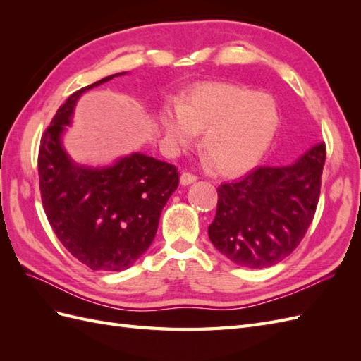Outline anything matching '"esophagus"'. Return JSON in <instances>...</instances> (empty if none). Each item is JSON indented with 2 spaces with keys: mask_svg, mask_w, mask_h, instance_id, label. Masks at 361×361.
<instances>
[{
  "mask_svg": "<svg viewBox=\"0 0 361 361\" xmlns=\"http://www.w3.org/2000/svg\"><path fill=\"white\" fill-rule=\"evenodd\" d=\"M195 180H197V176H195V174H192V173H190V171H183L180 174V183L182 185H190Z\"/></svg>",
  "mask_w": 361,
  "mask_h": 361,
  "instance_id": "34e87169",
  "label": "esophagus"
}]
</instances>
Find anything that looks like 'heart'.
Masks as SVG:
<instances>
[{"label": "heart", "instance_id": "obj_1", "mask_svg": "<svg viewBox=\"0 0 361 361\" xmlns=\"http://www.w3.org/2000/svg\"><path fill=\"white\" fill-rule=\"evenodd\" d=\"M159 122L173 146L188 147L203 130V147L223 174L248 171L265 157L280 126V110L268 93L207 82L191 89L180 105L162 108Z\"/></svg>", "mask_w": 361, "mask_h": 361}]
</instances>
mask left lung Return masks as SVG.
<instances>
[{
    "label": "left lung",
    "mask_w": 361,
    "mask_h": 361,
    "mask_svg": "<svg viewBox=\"0 0 361 361\" xmlns=\"http://www.w3.org/2000/svg\"><path fill=\"white\" fill-rule=\"evenodd\" d=\"M325 143L293 164L262 166L218 187L216 214L207 227L214 247L233 264L260 269L298 247L321 194Z\"/></svg>",
    "instance_id": "1"
}]
</instances>
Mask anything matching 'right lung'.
<instances>
[{"mask_svg":"<svg viewBox=\"0 0 361 361\" xmlns=\"http://www.w3.org/2000/svg\"><path fill=\"white\" fill-rule=\"evenodd\" d=\"M125 73L105 76L72 93L40 140L43 209L64 248L93 271H123L146 253L164 206L179 183L176 167L138 152L111 166L87 167L63 147L61 135L80 96Z\"/></svg>","mask_w":361,"mask_h":361,"instance_id":"add662e5","label":"right lung"}]
</instances>
